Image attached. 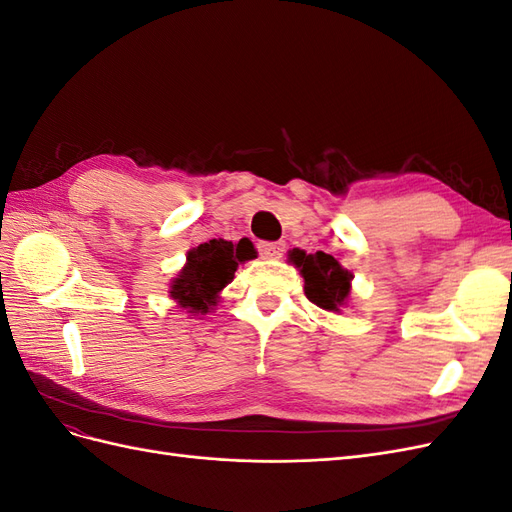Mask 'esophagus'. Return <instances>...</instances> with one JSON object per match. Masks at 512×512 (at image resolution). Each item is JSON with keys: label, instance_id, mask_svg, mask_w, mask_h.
I'll return each instance as SVG.
<instances>
[{"label": "esophagus", "instance_id": "obj_1", "mask_svg": "<svg viewBox=\"0 0 512 512\" xmlns=\"http://www.w3.org/2000/svg\"><path fill=\"white\" fill-rule=\"evenodd\" d=\"M284 250H286V245H284V243H269V241H262V243H258V252H260V256H262V258H267V260L282 258Z\"/></svg>", "mask_w": 512, "mask_h": 512}]
</instances>
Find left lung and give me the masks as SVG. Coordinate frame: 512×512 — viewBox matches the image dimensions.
I'll list each match as a JSON object with an SVG mask.
<instances>
[{
  "label": "left lung",
  "instance_id": "obj_1",
  "mask_svg": "<svg viewBox=\"0 0 512 512\" xmlns=\"http://www.w3.org/2000/svg\"><path fill=\"white\" fill-rule=\"evenodd\" d=\"M288 262L299 269L305 280V297L314 305L333 314H339L348 305L354 275L339 265L337 258L324 252L307 254L294 247L288 252Z\"/></svg>",
  "mask_w": 512,
  "mask_h": 512
}]
</instances>
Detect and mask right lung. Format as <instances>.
Masks as SVG:
<instances>
[{
	"label": "right lung",
	"mask_w": 512,
	"mask_h": 512,
	"mask_svg": "<svg viewBox=\"0 0 512 512\" xmlns=\"http://www.w3.org/2000/svg\"><path fill=\"white\" fill-rule=\"evenodd\" d=\"M256 258L250 239L239 243L211 239L185 254V265L170 280L168 297L190 316H207L220 303L222 290L243 262Z\"/></svg>",
	"instance_id": "obj_1"
}]
</instances>
